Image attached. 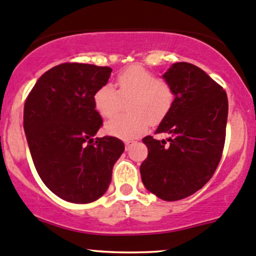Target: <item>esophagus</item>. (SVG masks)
I'll return each instance as SVG.
<instances>
[{
	"instance_id": "esophagus-1",
	"label": "esophagus",
	"mask_w": 256,
	"mask_h": 256,
	"mask_svg": "<svg viewBox=\"0 0 256 256\" xmlns=\"http://www.w3.org/2000/svg\"><path fill=\"white\" fill-rule=\"evenodd\" d=\"M133 140H124V144H126V149H128L132 144H133Z\"/></svg>"
}]
</instances>
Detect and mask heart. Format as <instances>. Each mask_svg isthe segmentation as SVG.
I'll use <instances>...</instances> for the list:
<instances>
[{
  "label": "heart",
  "instance_id": "b5f03b06",
  "mask_svg": "<svg viewBox=\"0 0 256 256\" xmlns=\"http://www.w3.org/2000/svg\"><path fill=\"white\" fill-rule=\"evenodd\" d=\"M116 90L111 84L98 88L94 94V106L104 118L120 111L123 101H129L127 116H117L105 124L107 134L120 139H132L146 130L150 122L156 124L167 117L174 105L173 86L160 80L155 73L134 66L117 76Z\"/></svg>",
  "mask_w": 256,
  "mask_h": 256
}]
</instances>
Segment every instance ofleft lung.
Returning a JSON list of instances; mask_svg holds the SVG:
<instances>
[{
	"label": "left lung",
	"mask_w": 256,
	"mask_h": 256,
	"mask_svg": "<svg viewBox=\"0 0 256 256\" xmlns=\"http://www.w3.org/2000/svg\"><path fill=\"white\" fill-rule=\"evenodd\" d=\"M162 78L173 86L174 105L155 133L145 136L148 158L140 166L145 188L166 202L184 199L210 180L226 139L227 94L221 85L186 62L173 63Z\"/></svg>",
	"instance_id": "8db88e82"
}]
</instances>
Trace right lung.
I'll list each match as a JSON object with an SVG mask.
<instances>
[{
  "label": "right lung",
  "instance_id": "obj_1",
  "mask_svg": "<svg viewBox=\"0 0 256 256\" xmlns=\"http://www.w3.org/2000/svg\"><path fill=\"white\" fill-rule=\"evenodd\" d=\"M112 70L62 63L40 76L24 105V132L41 180L54 194L88 204L106 193L124 151L114 136L92 138L102 126L94 94Z\"/></svg>",
  "mask_w": 256,
  "mask_h": 256
}]
</instances>
